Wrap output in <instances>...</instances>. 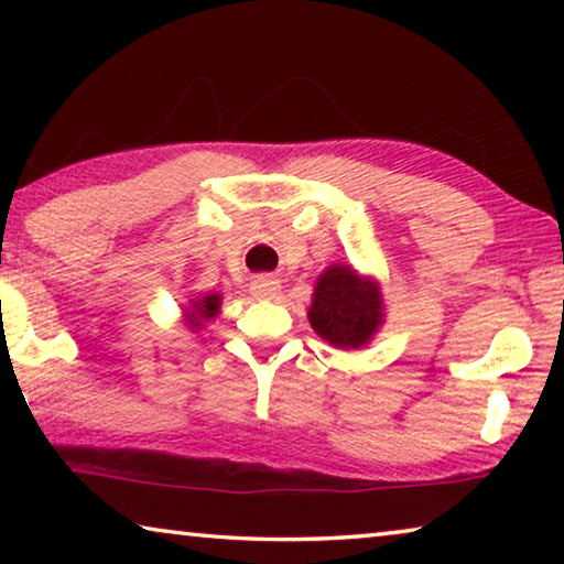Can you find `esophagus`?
Segmentation results:
<instances>
[{"label": "esophagus", "instance_id": "1", "mask_svg": "<svg viewBox=\"0 0 564 564\" xmlns=\"http://www.w3.org/2000/svg\"><path fill=\"white\" fill-rule=\"evenodd\" d=\"M251 293L256 295V299L271 301V299H275V295L281 293V281L279 279H271V275H261V279H256L251 283Z\"/></svg>", "mask_w": 564, "mask_h": 564}]
</instances>
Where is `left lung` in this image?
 <instances>
[{"label": "left lung", "instance_id": "1", "mask_svg": "<svg viewBox=\"0 0 564 564\" xmlns=\"http://www.w3.org/2000/svg\"><path fill=\"white\" fill-rule=\"evenodd\" d=\"M308 321L333 348H362L383 326V293L378 281L350 265H330L313 291Z\"/></svg>", "mask_w": 564, "mask_h": 564}]
</instances>
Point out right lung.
<instances>
[{
	"instance_id": "1",
	"label": "right lung",
	"mask_w": 564,
	"mask_h": 564,
	"mask_svg": "<svg viewBox=\"0 0 564 564\" xmlns=\"http://www.w3.org/2000/svg\"><path fill=\"white\" fill-rule=\"evenodd\" d=\"M218 308H221V293H206L202 299H196L191 303V308H186V321L191 328H202L206 321H212L218 316Z\"/></svg>"
}]
</instances>
